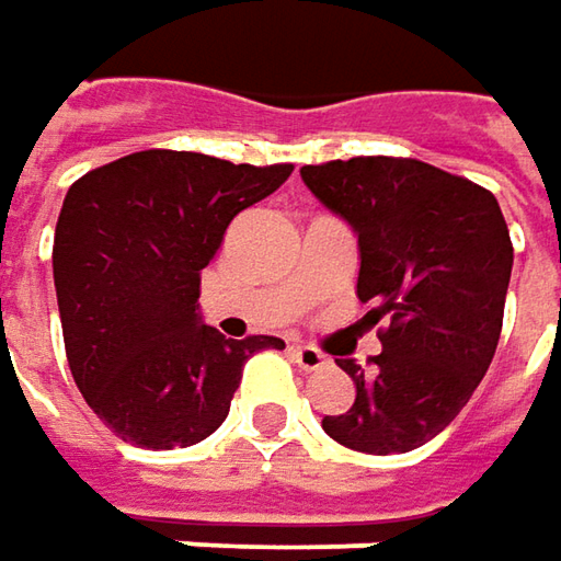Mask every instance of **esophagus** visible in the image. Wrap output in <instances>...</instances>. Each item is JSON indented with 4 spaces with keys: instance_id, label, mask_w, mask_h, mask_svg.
Segmentation results:
<instances>
[{
    "instance_id": "34e87169",
    "label": "esophagus",
    "mask_w": 561,
    "mask_h": 561,
    "mask_svg": "<svg viewBox=\"0 0 561 561\" xmlns=\"http://www.w3.org/2000/svg\"><path fill=\"white\" fill-rule=\"evenodd\" d=\"M294 363L299 369H306V373H316V369H322L328 366V356L322 351H316V347H306V344H296L294 351Z\"/></svg>"
}]
</instances>
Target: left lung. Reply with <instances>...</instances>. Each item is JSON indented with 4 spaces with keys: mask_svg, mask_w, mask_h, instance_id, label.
I'll list each match as a JSON object with an SVG mask.
<instances>
[{
    "mask_svg": "<svg viewBox=\"0 0 561 561\" xmlns=\"http://www.w3.org/2000/svg\"><path fill=\"white\" fill-rule=\"evenodd\" d=\"M359 242L356 296L376 302L381 353L353 359L347 413L324 416L334 442L404 455L442 433L486 376L502 334L515 249L495 195L413 157H351L299 170Z\"/></svg>",
    "mask_w": 561,
    "mask_h": 561,
    "instance_id": "1",
    "label": "left lung"
}]
</instances>
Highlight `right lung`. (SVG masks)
Here are the masks:
<instances>
[{
    "label": "right lung",
    "instance_id": "add662e5",
    "mask_svg": "<svg viewBox=\"0 0 561 561\" xmlns=\"http://www.w3.org/2000/svg\"><path fill=\"white\" fill-rule=\"evenodd\" d=\"M294 163L138 151L71 183L53 239L66 356L100 420L138 448H185L230 413L252 353L280 337L202 324V267L239 210L287 183Z\"/></svg>",
    "mask_w": 561,
    "mask_h": 561
}]
</instances>
